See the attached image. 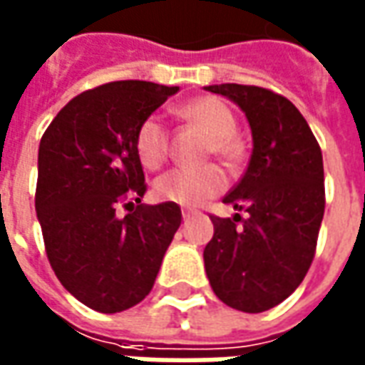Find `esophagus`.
I'll return each instance as SVG.
<instances>
[{
	"instance_id": "obj_1",
	"label": "esophagus",
	"mask_w": 365,
	"mask_h": 365,
	"mask_svg": "<svg viewBox=\"0 0 365 365\" xmlns=\"http://www.w3.org/2000/svg\"><path fill=\"white\" fill-rule=\"evenodd\" d=\"M195 214V210H192V207H183L182 210V215L183 217H190V215Z\"/></svg>"
}]
</instances>
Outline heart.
I'll return each mask as SVG.
<instances>
[{
	"instance_id": "1",
	"label": "heart",
	"mask_w": 365,
	"mask_h": 365,
	"mask_svg": "<svg viewBox=\"0 0 365 365\" xmlns=\"http://www.w3.org/2000/svg\"><path fill=\"white\" fill-rule=\"evenodd\" d=\"M180 118L192 123L195 130L207 135L202 158L215 155L225 165H235L242 160V145L235 138V118L232 110L217 98H197L183 103L178 110ZM172 138L158 115H148L135 131V153L143 168L160 170L170 155ZM225 187V175L217 165L178 168L160 175L153 183L158 200L178 205H195L212 197Z\"/></svg>"
}]
</instances>
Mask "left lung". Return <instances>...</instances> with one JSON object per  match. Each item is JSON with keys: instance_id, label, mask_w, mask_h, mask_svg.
<instances>
[{"instance_id": "left-lung-1", "label": "left lung", "mask_w": 365, "mask_h": 365, "mask_svg": "<svg viewBox=\"0 0 365 365\" xmlns=\"http://www.w3.org/2000/svg\"><path fill=\"white\" fill-rule=\"evenodd\" d=\"M205 89L242 108L254 140L244 178L224 197L247 217L210 215L205 274L225 306L259 314L292 296L312 266L326 207L322 150L304 115L276 91L240 83Z\"/></svg>"}]
</instances>
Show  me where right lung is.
<instances>
[{
	"label": "right lung",
	"instance_id": "add662e5",
	"mask_svg": "<svg viewBox=\"0 0 365 365\" xmlns=\"http://www.w3.org/2000/svg\"><path fill=\"white\" fill-rule=\"evenodd\" d=\"M178 89L135 79L88 89L39 141L36 212L47 259L61 286L101 314L150 294L182 224L178 203H141L148 185L135 153L140 123Z\"/></svg>",
	"mask_w": 365,
	"mask_h": 365
}]
</instances>
